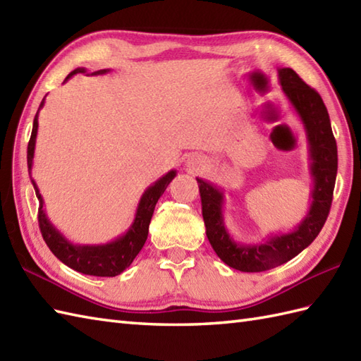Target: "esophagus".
I'll list each match as a JSON object with an SVG mask.
<instances>
[{
    "label": "esophagus",
    "mask_w": 361,
    "mask_h": 361,
    "mask_svg": "<svg viewBox=\"0 0 361 361\" xmlns=\"http://www.w3.org/2000/svg\"><path fill=\"white\" fill-rule=\"evenodd\" d=\"M208 164V159H206L203 155H198V153H190L186 158V167L189 169L190 172H197L200 169L206 167Z\"/></svg>",
    "instance_id": "esophagus-1"
}]
</instances>
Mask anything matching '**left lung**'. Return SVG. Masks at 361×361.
Returning a JSON list of instances; mask_svg holds the SVG:
<instances>
[{
    "instance_id": "left-lung-1",
    "label": "left lung",
    "mask_w": 361,
    "mask_h": 361,
    "mask_svg": "<svg viewBox=\"0 0 361 361\" xmlns=\"http://www.w3.org/2000/svg\"><path fill=\"white\" fill-rule=\"evenodd\" d=\"M278 80L307 137L309 173L313 188L309 209L299 224L287 233L270 234L257 243L235 240L225 224L224 189L197 176L206 235L211 247L228 267L245 273L267 271L286 264L317 239L331 209L338 169L336 142L323 99L291 68H278Z\"/></svg>"
}]
</instances>
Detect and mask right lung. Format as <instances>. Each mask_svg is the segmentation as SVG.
<instances>
[{"label": "right lung", "instance_id": "obj_1", "mask_svg": "<svg viewBox=\"0 0 361 361\" xmlns=\"http://www.w3.org/2000/svg\"><path fill=\"white\" fill-rule=\"evenodd\" d=\"M109 71L110 70H99L91 73V75L105 74ZM79 73L90 75L85 68H75L74 71L68 74L65 82L70 80L74 74ZM44 101L46 97H43L40 106H38V111L34 118L32 133H30V140L27 144V171L30 175V181H32V186L35 189V195L38 198V202H40V208H38V225H40L42 235L46 245H48L49 250L54 252V256L59 260H62L65 265L73 268V270L90 276L113 278V276L121 274L126 268L132 265L133 259L137 256V252L142 250L149 235V225L153 216V211H155V204L158 202V198L163 195L166 188L169 186V183L176 176V171L175 169L169 171L166 175L161 176V178H158L153 185H150L144 190V194L140 198V203H137L132 225L128 226L124 234L118 235L116 239H113L110 242L99 245H82L71 242L63 233H60L49 220L44 209V200L40 194V189H38L35 180L32 178L34 153L38 132V113L43 109Z\"/></svg>", "mask_w": 361, "mask_h": 361}]
</instances>
